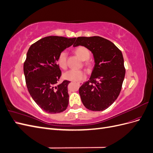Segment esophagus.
I'll list each match as a JSON object with an SVG mask.
<instances>
[{"label":"esophagus","instance_id":"1","mask_svg":"<svg viewBox=\"0 0 153 153\" xmlns=\"http://www.w3.org/2000/svg\"><path fill=\"white\" fill-rule=\"evenodd\" d=\"M77 84L79 85H80L82 84V82H77Z\"/></svg>","mask_w":153,"mask_h":153}]
</instances>
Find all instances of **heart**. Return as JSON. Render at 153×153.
Returning <instances> with one entry per match:
<instances>
[{
    "instance_id": "obj_1",
    "label": "heart",
    "mask_w": 153,
    "mask_h": 153,
    "mask_svg": "<svg viewBox=\"0 0 153 153\" xmlns=\"http://www.w3.org/2000/svg\"><path fill=\"white\" fill-rule=\"evenodd\" d=\"M75 52L82 61H86L90 57V52L86 47L83 46H79L75 49ZM57 63L59 66L62 69L67 68V53L65 51H62L60 53L57 57ZM86 64L89 62L86 61ZM64 77L65 79L70 81H80L85 77V73L82 70H75L71 69L64 73Z\"/></svg>"
}]
</instances>
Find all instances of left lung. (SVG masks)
<instances>
[{"instance_id":"8db88e82","label":"left lung","mask_w":153,"mask_h":153,"mask_svg":"<svg viewBox=\"0 0 153 153\" xmlns=\"http://www.w3.org/2000/svg\"><path fill=\"white\" fill-rule=\"evenodd\" d=\"M84 46L93 53L95 65L89 80L79 88L82 102L92 111H103L116 100L125 76L121 51L100 36L78 37L73 47Z\"/></svg>"}]
</instances>
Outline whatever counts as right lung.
<instances>
[{
	"label": "right lung",
	"instance_id": "obj_1",
	"mask_svg": "<svg viewBox=\"0 0 153 153\" xmlns=\"http://www.w3.org/2000/svg\"><path fill=\"white\" fill-rule=\"evenodd\" d=\"M75 39L45 37L32 44L27 53L24 72L27 89L36 104L47 113H60L68 107V85L70 82L64 80L58 84L62 73L57 57Z\"/></svg>",
	"mask_w": 153,
	"mask_h": 153
}]
</instances>
